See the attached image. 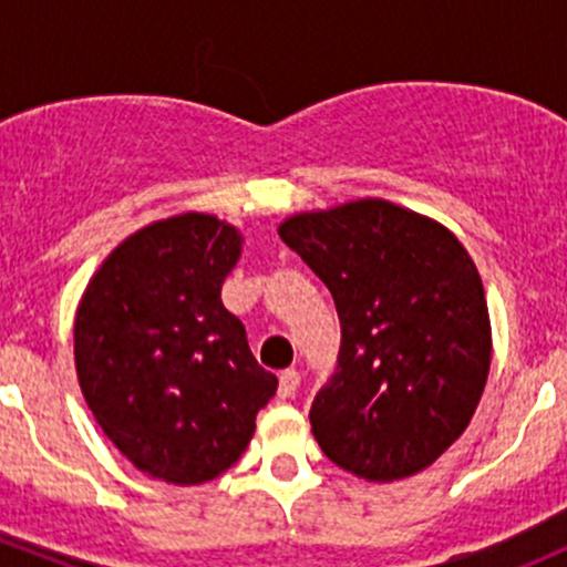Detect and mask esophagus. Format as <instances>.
Listing matches in <instances>:
<instances>
[{"label": "esophagus", "mask_w": 567, "mask_h": 567, "mask_svg": "<svg viewBox=\"0 0 567 567\" xmlns=\"http://www.w3.org/2000/svg\"><path fill=\"white\" fill-rule=\"evenodd\" d=\"M301 384V375L296 370H282L279 373V398H296V390Z\"/></svg>", "instance_id": "1"}]
</instances>
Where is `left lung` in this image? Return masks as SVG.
Returning <instances> with one entry per match:
<instances>
[{
    "mask_svg": "<svg viewBox=\"0 0 567 567\" xmlns=\"http://www.w3.org/2000/svg\"><path fill=\"white\" fill-rule=\"evenodd\" d=\"M329 288L340 353L312 400L316 442L370 483L411 477L466 431L491 368L477 266L427 216L357 199L279 225Z\"/></svg>",
    "mask_w": 567,
    "mask_h": 567,
    "instance_id": "left-lung-1",
    "label": "left lung"
}]
</instances>
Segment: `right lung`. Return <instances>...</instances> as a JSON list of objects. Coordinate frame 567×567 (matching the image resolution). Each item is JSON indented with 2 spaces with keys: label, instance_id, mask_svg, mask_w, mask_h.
Returning <instances> with one entry per match:
<instances>
[{
  "label": "right lung",
  "instance_id": "obj_1",
  "mask_svg": "<svg viewBox=\"0 0 567 567\" xmlns=\"http://www.w3.org/2000/svg\"><path fill=\"white\" fill-rule=\"evenodd\" d=\"M241 233L210 214L153 221L90 279L73 323L84 400L140 472L175 485L219 477L247 450L277 375L221 305Z\"/></svg>",
  "mask_w": 567,
  "mask_h": 567
}]
</instances>
